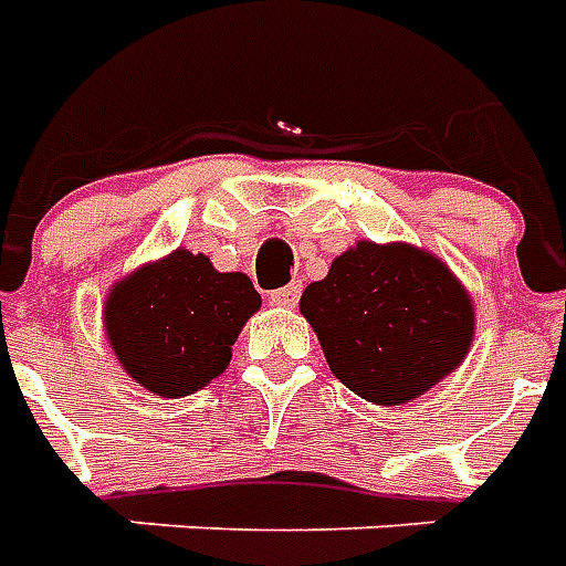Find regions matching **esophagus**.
Listing matches in <instances>:
<instances>
[{"mask_svg":"<svg viewBox=\"0 0 566 566\" xmlns=\"http://www.w3.org/2000/svg\"><path fill=\"white\" fill-rule=\"evenodd\" d=\"M300 284H287V287H279V291H272L270 300L275 303V306H284V308H291L296 306V300H300Z\"/></svg>","mask_w":566,"mask_h":566,"instance_id":"obj_1","label":"esophagus"}]
</instances>
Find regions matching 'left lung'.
I'll use <instances>...</instances> for the list:
<instances>
[{"mask_svg":"<svg viewBox=\"0 0 566 566\" xmlns=\"http://www.w3.org/2000/svg\"><path fill=\"white\" fill-rule=\"evenodd\" d=\"M333 376L369 403L400 406L446 379L473 345L475 312L451 270L406 242H357L303 291Z\"/></svg>","mask_w":566,"mask_h":566,"instance_id":"left-lung-1","label":"left lung"}]
</instances>
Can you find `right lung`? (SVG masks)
Here are the masks:
<instances>
[{"label":"right lung","mask_w":566,"mask_h":566,"mask_svg":"<svg viewBox=\"0 0 566 566\" xmlns=\"http://www.w3.org/2000/svg\"><path fill=\"white\" fill-rule=\"evenodd\" d=\"M260 308L242 272L175 248L112 287L105 333L120 367L157 397H187L230 367L233 343Z\"/></svg>","instance_id":"obj_1"}]
</instances>
